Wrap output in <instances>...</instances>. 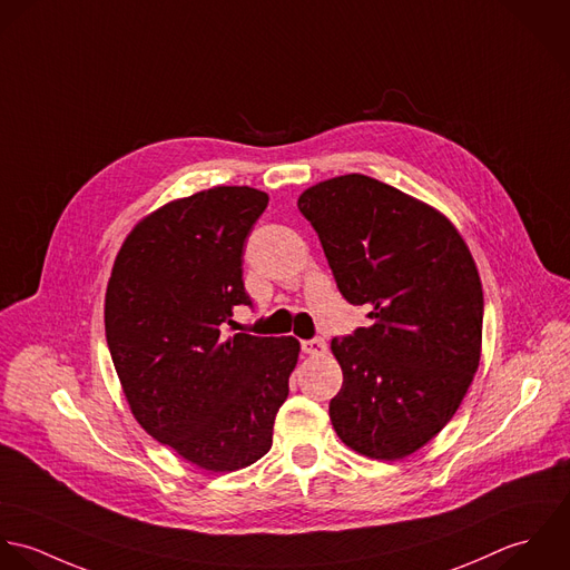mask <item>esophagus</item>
Segmentation results:
<instances>
[{
	"instance_id": "1",
	"label": "esophagus",
	"mask_w": 570,
	"mask_h": 570,
	"mask_svg": "<svg viewBox=\"0 0 570 570\" xmlns=\"http://www.w3.org/2000/svg\"><path fill=\"white\" fill-rule=\"evenodd\" d=\"M326 350H328V345H326V342H324L322 337H315V340H306V342H302V352H304V354L320 356V354H324Z\"/></svg>"
}]
</instances>
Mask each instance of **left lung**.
Returning a JSON list of instances; mask_svg holds the SVG:
<instances>
[{"instance_id":"1","label":"left lung","mask_w":570,"mask_h":570,"mask_svg":"<svg viewBox=\"0 0 570 570\" xmlns=\"http://www.w3.org/2000/svg\"><path fill=\"white\" fill-rule=\"evenodd\" d=\"M337 288L370 326L331 347L343 370L331 421L356 454L396 460L430 443L460 407L480 363L482 284L454 225L363 174L306 189Z\"/></svg>"}]
</instances>
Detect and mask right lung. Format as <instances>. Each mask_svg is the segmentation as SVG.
I'll use <instances>...</instances> for the list:
<instances>
[{
	"label": "right lung",
	"mask_w": 570,
	"mask_h": 570,
	"mask_svg": "<svg viewBox=\"0 0 570 570\" xmlns=\"http://www.w3.org/2000/svg\"><path fill=\"white\" fill-rule=\"evenodd\" d=\"M268 196L214 187L174 200L125 237L106 293V337L140 428L191 464L225 473L273 445L297 365L295 337H227L244 291V242Z\"/></svg>",
	"instance_id": "obj_1"
}]
</instances>
